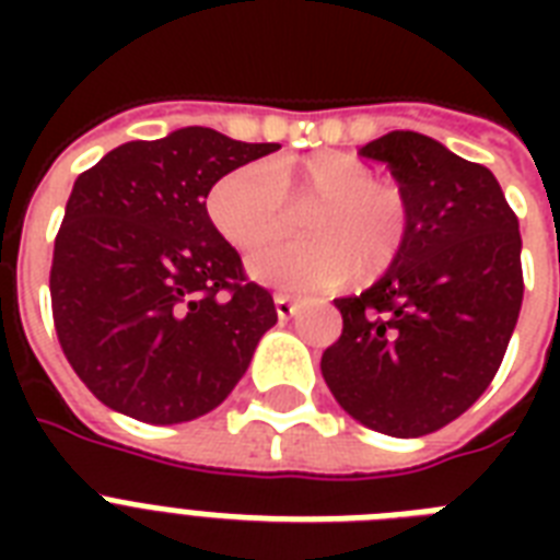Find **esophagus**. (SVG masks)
I'll return each instance as SVG.
<instances>
[{
	"instance_id": "34e87169",
	"label": "esophagus",
	"mask_w": 560,
	"mask_h": 560,
	"mask_svg": "<svg viewBox=\"0 0 560 560\" xmlns=\"http://www.w3.org/2000/svg\"><path fill=\"white\" fill-rule=\"evenodd\" d=\"M272 302H276V314H279V319H290V316H296L299 305L290 296H284V293H276V296H272Z\"/></svg>"
}]
</instances>
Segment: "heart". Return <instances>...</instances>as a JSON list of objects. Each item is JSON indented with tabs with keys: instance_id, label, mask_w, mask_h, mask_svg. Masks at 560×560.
<instances>
[{
	"instance_id": "heart-1",
	"label": "heart",
	"mask_w": 560,
	"mask_h": 560,
	"mask_svg": "<svg viewBox=\"0 0 560 560\" xmlns=\"http://www.w3.org/2000/svg\"><path fill=\"white\" fill-rule=\"evenodd\" d=\"M220 235L237 249L281 235L293 209L314 237H293L249 255V272L264 284L314 293L358 272L386 270L409 232V202L389 179L354 153H316L305 162H246L211 186L206 200Z\"/></svg>"
}]
</instances>
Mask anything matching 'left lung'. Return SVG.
<instances>
[{
    "label": "left lung",
    "instance_id": "1",
    "mask_svg": "<svg viewBox=\"0 0 560 560\" xmlns=\"http://www.w3.org/2000/svg\"><path fill=\"white\" fill-rule=\"evenodd\" d=\"M360 153L389 165L409 232L377 284L334 302L342 334L319 366L360 424L435 433L477 404L505 358L523 305L517 214L486 165L430 136L392 130Z\"/></svg>",
    "mask_w": 560,
    "mask_h": 560
}]
</instances>
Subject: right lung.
Returning a JSON list of instances; mask_svg holds the SVG:
<instances>
[{
	"mask_svg": "<svg viewBox=\"0 0 560 560\" xmlns=\"http://www.w3.org/2000/svg\"><path fill=\"white\" fill-rule=\"evenodd\" d=\"M276 148L183 127L121 144L74 179L48 290L60 349L101 404L179 424L244 377L279 316L214 229L206 197Z\"/></svg>",
	"mask_w": 560,
	"mask_h": 560,
	"instance_id": "add662e5",
	"label": "right lung"
}]
</instances>
